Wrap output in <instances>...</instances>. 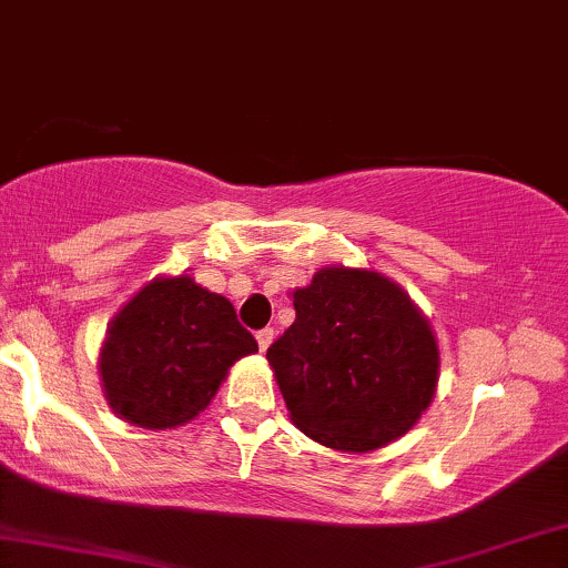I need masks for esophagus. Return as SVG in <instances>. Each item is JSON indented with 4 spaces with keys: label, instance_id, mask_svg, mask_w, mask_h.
Masks as SVG:
<instances>
[{
    "label": "esophagus",
    "instance_id": "obj_1",
    "mask_svg": "<svg viewBox=\"0 0 568 568\" xmlns=\"http://www.w3.org/2000/svg\"><path fill=\"white\" fill-rule=\"evenodd\" d=\"M272 338H275V331H272V328L256 331V342H258V349H262V352H266V347L272 344Z\"/></svg>",
    "mask_w": 568,
    "mask_h": 568
}]
</instances>
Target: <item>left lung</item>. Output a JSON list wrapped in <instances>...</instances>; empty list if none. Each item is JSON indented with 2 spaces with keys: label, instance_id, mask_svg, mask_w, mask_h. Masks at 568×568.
<instances>
[{
  "label": "left lung",
  "instance_id": "left-lung-1",
  "mask_svg": "<svg viewBox=\"0 0 568 568\" xmlns=\"http://www.w3.org/2000/svg\"><path fill=\"white\" fill-rule=\"evenodd\" d=\"M296 321L266 349L293 425L338 452L406 435L438 384V344L379 272L325 266L291 293Z\"/></svg>",
  "mask_w": 568,
  "mask_h": 568
}]
</instances>
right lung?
Listing matches in <instances>:
<instances>
[{"label": "right lung", "mask_w": 568, "mask_h": 568, "mask_svg": "<svg viewBox=\"0 0 568 568\" xmlns=\"http://www.w3.org/2000/svg\"><path fill=\"white\" fill-rule=\"evenodd\" d=\"M256 349L230 298L186 275L160 277L114 317L98 368L114 414L165 429L194 419L232 363Z\"/></svg>", "instance_id": "obj_1"}]
</instances>
